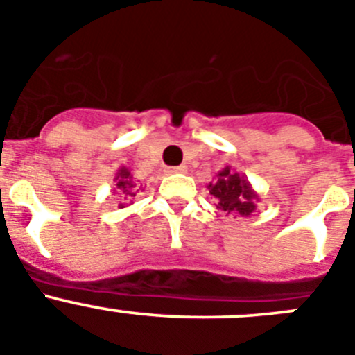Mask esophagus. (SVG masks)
I'll use <instances>...</instances> for the list:
<instances>
[{
	"instance_id": "esophagus-1",
	"label": "esophagus",
	"mask_w": 355,
	"mask_h": 355,
	"mask_svg": "<svg viewBox=\"0 0 355 355\" xmlns=\"http://www.w3.org/2000/svg\"><path fill=\"white\" fill-rule=\"evenodd\" d=\"M166 173H168V175H175V173H187V168H185L184 164H182V166H175V168H168V170H166Z\"/></svg>"
}]
</instances>
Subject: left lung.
I'll use <instances>...</instances> for the list:
<instances>
[{"label": "left lung", "mask_w": 355, "mask_h": 355, "mask_svg": "<svg viewBox=\"0 0 355 355\" xmlns=\"http://www.w3.org/2000/svg\"><path fill=\"white\" fill-rule=\"evenodd\" d=\"M207 189L216 200L217 209L235 216L249 217L257 210V203L260 201V196L253 189V185L249 184L248 177L239 175L237 171L232 170V166L217 171L214 180L207 185Z\"/></svg>", "instance_id": "obj_1"}]
</instances>
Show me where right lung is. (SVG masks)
Listing matches in <instances>:
<instances>
[{"instance_id": "1", "label": "right lung", "mask_w": 355, "mask_h": 355, "mask_svg": "<svg viewBox=\"0 0 355 355\" xmlns=\"http://www.w3.org/2000/svg\"><path fill=\"white\" fill-rule=\"evenodd\" d=\"M113 182H114V187H113L114 194H118L123 201H130V198L136 196V193L141 189V187H138V180H134V177L130 175V170L129 168H125V166L118 168ZM123 201L118 203L120 209H123V207L127 205V203H123ZM130 203H132V201H130Z\"/></svg>"}]
</instances>
